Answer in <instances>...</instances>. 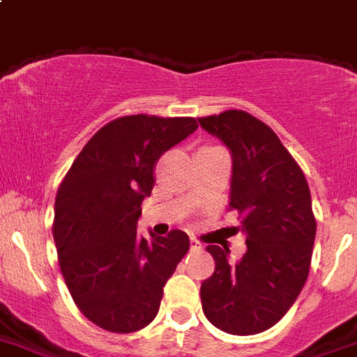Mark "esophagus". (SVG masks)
Masks as SVG:
<instances>
[{"instance_id": "obj_1", "label": "esophagus", "mask_w": 357, "mask_h": 357, "mask_svg": "<svg viewBox=\"0 0 357 357\" xmlns=\"http://www.w3.org/2000/svg\"><path fill=\"white\" fill-rule=\"evenodd\" d=\"M190 249L192 250H201L202 249V243L199 242L197 238H190Z\"/></svg>"}]
</instances>
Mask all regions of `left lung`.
<instances>
[{
	"instance_id": "left-lung-1",
	"label": "left lung",
	"mask_w": 357,
	"mask_h": 357,
	"mask_svg": "<svg viewBox=\"0 0 357 357\" xmlns=\"http://www.w3.org/2000/svg\"><path fill=\"white\" fill-rule=\"evenodd\" d=\"M233 156L229 210H238L245 255L208 245L215 272L201 284L206 319L229 335H258L284 317L310 274L317 220L304 172L278 135L243 110L199 119Z\"/></svg>"
}]
</instances>
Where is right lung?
I'll list each match as a JSON object with an SVG mask.
<instances>
[{
	"label": "right lung",
	"instance_id": "add662e5",
	"mask_svg": "<svg viewBox=\"0 0 357 357\" xmlns=\"http://www.w3.org/2000/svg\"><path fill=\"white\" fill-rule=\"evenodd\" d=\"M195 130L194 117H119L85 144L60 183L53 222L60 268L76 306L101 329L149 326L188 252L185 231L147 242L137 236V220L160 156Z\"/></svg>",
	"mask_w": 357,
	"mask_h": 357
}]
</instances>
